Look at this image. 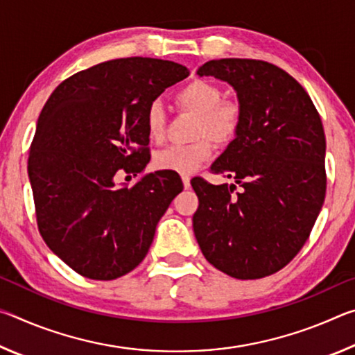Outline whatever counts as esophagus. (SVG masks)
I'll list each match as a JSON object with an SVG mask.
<instances>
[{
	"instance_id": "obj_1",
	"label": "esophagus",
	"mask_w": 355,
	"mask_h": 355,
	"mask_svg": "<svg viewBox=\"0 0 355 355\" xmlns=\"http://www.w3.org/2000/svg\"><path fill=\"white\" fill-rule=\"evenodd\" d=\"M182 180H183V186H184V189H189V188H191V178H189L188 175H183V177H182Z\"/></svg>"
}]
</instances>
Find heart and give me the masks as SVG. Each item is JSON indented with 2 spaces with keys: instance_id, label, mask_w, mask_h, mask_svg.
Listing matches in <instances>:
<instances>
[{
  "instance_id": "b5f03b06",
  "label": "heart",
  "mask_w": 355,
  "mask_h": 355,
  "mask_svg": "<svg viewBox=\"0 0 355 355\" xmlns=\"http://www.w3.org/2000/svg\"><path fill=\"white\" fill-rule=\"evenodd\" d=\"M177 105L183 111L197 116L194 137L188 146H172L155 155L158 169L172 171L182 175L194 173L213 153V144L227 146L236 139L243 123V107L238 101L222 100V91L216 84L196 80L175 95ZM148 139L155 144L164 142L167 135V117L163 105L152 101L146 112Z\"/></svg>"
}]
</instances>
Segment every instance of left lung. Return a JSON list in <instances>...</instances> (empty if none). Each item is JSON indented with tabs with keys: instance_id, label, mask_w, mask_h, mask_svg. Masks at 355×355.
Wrapping results in <instances>:
<instances>
[{
	"instance_id": "left-lung-1",
	"label": "left lung",
	"mask_w": 355,
	"mask_h": 355,
	"mask_svg": "<svg viewBox=\"0 0 355 355\" xmlns=\"http://www.w3.org/2000/svg\"><path fill=\"white\" fill-rule=\"evenodd\" d=\"M199 76L227 81L243 107L241 130L211 166L236 184L192 183V227L202 254L227 275L261 279L304 248L326 197V135L305 89L277 65L218 59Z\"/></svg>"
}]
</instances>
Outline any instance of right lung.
I'll return each instance as SVG.
<instances>
[{"label": "right lung", "instance_id": "right-lung-1", "mask_svg": "<svg viewBox=\"0 0 355 355\" xmlns=\"http://www.w3.org/2000/svg\"><path fill=\"white\" fill-rule=\"evenodd\" d=\"M188 75L163 59H114L71 75L46 100L28 158L35 218L48 248L83 277L133 271L182 192L172 172L147 173L133 188L114 177L146 169L147 107Z\"/></svg>", "mask_w": 355, "mask_h": 355}]
</instances>
